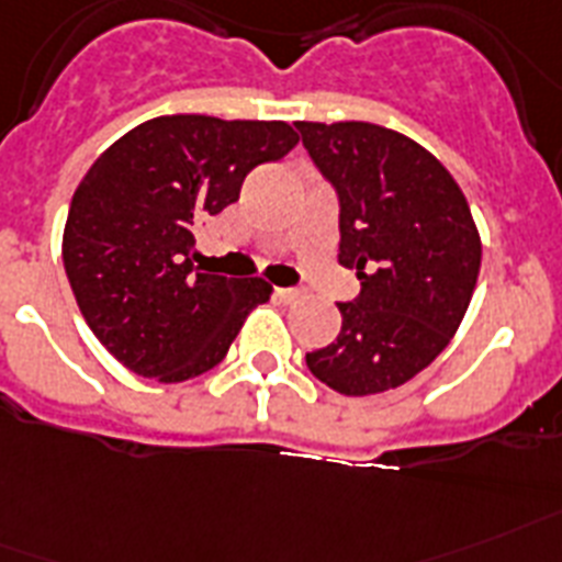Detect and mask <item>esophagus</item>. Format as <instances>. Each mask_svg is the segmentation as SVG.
<instances>
[{"label": "esophagus", "instance_id": "esophagus-1", "mask_svg": "<svg viewBox=\"0 0 562 562\" xmlns=\"http://www.w3.org/2000/svg\"><path fill=\"white\" fill-rule=\"evenodd\" d=\"M276 299L281 304H292V301L301 299V290H286V286H276Z\"/></svg>", "mask_w": 562, "mask_h": 562}]
</instances>
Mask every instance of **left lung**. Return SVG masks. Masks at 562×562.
Listing matches in <instances>:
<instances>
[{"label":"left lung","instance_id":"1","mask_svg":"<svg viewBox=\"0 0 562 562\" xmlns=\"http://www.w3.org/2000/svg\"><path fill=\"white\" fill-rule=\"evenodd\" d=\"M295 125L341 201L338 263L361 281L359 299L338 304L341 333L307 353V368L345 396L391 391L459 330L480 276V229L451 171L405 134L361 120Z\"/></svg>","mask_w":562,"mask_h":562}]
</instances>
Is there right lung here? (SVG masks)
I'll return each mask as SVG.
<instances>
[{"label": "right lung", "mask_w": 562, "mask_h": 562, "mask_svg": "<svg viewBox=\"0 0 562 562\" xmlns=\"http://www.w3.org/2000/svg\"><path fill=\"white\" fill-rule=\"evenodd\" d=\"M295 143L284 120L166 114L91 164L68 209L63 263L82 318L123 368L155 382L206 373L249 310L270 301L263 278L194 272V224Z\"/></svg>", "instance_id": "add662e5"}]
</instances>
